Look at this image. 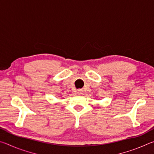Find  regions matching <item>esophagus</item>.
I'll return each instance as SVG.
<instances>
[{"label":"esophagus","mask_w":154,"mask_h":154,"mask_svg":"<svg viewBox=\"0 0 154 154\" xmlns=\"http://www.w3.org/2000/svg\"><path fill=\"white\" fill-rule=\"evenodd\" d=\"M77 92H78V94H83V90L79 89V90H77Z\"/></svg>","instance_id":"obj_1"}]
</instances>
